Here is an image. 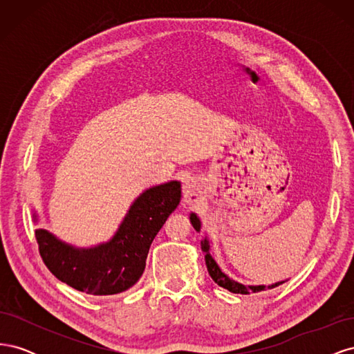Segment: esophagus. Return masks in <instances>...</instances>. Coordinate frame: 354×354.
Segmentation results:
<instances>
[{
  "mask_svg": "<svg viewBox=\"0 0 354 354\" xmlns=\"http://www.w3.org/2000/svg\"><path fill=\"white\" fill-rule=\"evenodd\" d=\"M183 195H185V199L186 202H192L195 199V195H196V187H195V183L194 181L187 180L185 186H183Z\"/></svg>",
  "mask_w": 354,
  "mask_h": 354,
  "instance_id": "obj_1",
  "label": "esophagus"
}]
</instances>
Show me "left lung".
Masks as SVG:
<instances>
[{
    "instance_id": "obj_1",
    "label": "left lung",
    "mask_w": 354,
    "mask_h": 354,
    "mask_svg": "<svg viewBox=\"0 0 354 354\" xmlns=\"http://www.w3.org/2000/svg\"><path fill=\"white\" fill-rule=\"evenodd\" d=\"M190 221H192V226H194V227L199 232V230H201V223H199V218L195 216V214H192V216H190ZM202 251L205 252L207 269H208L209 276L212 277V281L216 282L217 285H220V286H223V288H226L227 291H230V292H233V294H250V292H260V291H264V289H266V286H263V285H260V286H245V285H242V283H238V282L232 281L230 277H227L226 274H224V273L220 270V267L217 266V263L214 261L211 254H209V245H208V241H207V239L202 242ZM282 283H283V282H277V283H274V285H270L269 289H272V288H274V286H279V285H282Z\"/></svg>"
}]
</instances>
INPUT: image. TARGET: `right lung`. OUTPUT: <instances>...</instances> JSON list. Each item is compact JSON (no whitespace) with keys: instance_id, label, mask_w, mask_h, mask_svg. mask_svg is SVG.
Returning a JSON list of instances; mask_svg holds the SVG:
<instances>
[{"instance_id":"1","label":"right lung","mask_w":354,"mask_h":354,"mask_svg":"<svg viewBox=\"0 0 354 354\" xmlns=\"http://www.w3.org/2000/svg\"><path fill=\"white\" fill-rule=\"evenodd\" d=\"M180 183L169 181L137 198L113 239L91 250H75L46 230L35 238L42 261L59 281L90 295H115L131 288L146 267L149 248L180 202Z\"/></svg>"}]
</instances>
